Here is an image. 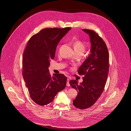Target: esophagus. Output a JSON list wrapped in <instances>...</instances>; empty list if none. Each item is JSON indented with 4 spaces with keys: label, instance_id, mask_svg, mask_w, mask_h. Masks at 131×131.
Listing matches in <instances>:
<instances>
[{
    "label": "esophagus",
    "instance_id": "obj_1",
    "mask_svg": "<svg viewBox=\"0 0 131 131\" xmlns=\"http://www.w3.org/2000/svg\"><path fill=\"white\" fill-rule=\"evenodd\" d=\"M69 78H67V86H70V84H69Z\"/></svg>",
    "mask_w": 131,
    "mask_h": 131
}]
</instances>
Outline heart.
<instances>
[{
  "label": "heart",
  "instance_id": "b5f03b06",
  "mask_svg": "<svg viewBox=\"0 0 131 131\" xmlns=\"http://www.w3.org/2000/svg\"><path fill=\"white\" fill-rule=\"evenodd\" d=\"M73 47L75 52H80L83 54L86 48L85 44L82 41L79 40L74 41Z\"/></svg>",
  "mask_w": 131,
  "mask_h": 131
}]
</instances>
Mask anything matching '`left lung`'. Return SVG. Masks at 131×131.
Here are the masks:
<instances>
[{"label": "left lung", "mask_w": 131, "mask_h": 131, "mask_svg": "<svg viewBox=\"0 0 131 131\" xmlns=\"http://www.w3.org/2000/svg\"><path fill=\"white\" fill-rule=\"evenodd\" d=\"M90 37V54L78 71L84 75L83 82L72 80L69 83L78 92L73 105L80 109L92 106L97 101L104 89L109 73V55L105 42L93 30L83 29Z\"/></svg>", "instance_id": "1"}]
</instances>
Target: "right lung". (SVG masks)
<instances>
[{
    "mask_svg": "<svg viewBox=\"0 0 131 131\" xmlns=\"http://www.w3.org/2000/svg\"><path fill=\"white\" fill-rule=\"evenodd\" d=\"M71 29H43L30 38L23 52V77L31 98L40 106L50 104L66 85L65 75L53 74L51 76L48 68L58 44Z\"/></svg>",
    "mask_w": 131,
    "mask_h": 131,
    "instance_id": "1",
    "label": "right lung"
}]
</instances>
